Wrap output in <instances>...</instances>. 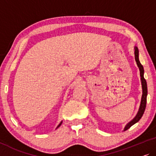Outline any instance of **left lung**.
Wrapping results in <instances>:
<instances>
[{"label":"left lung","mask_w":156,"mask_h":156,"mask_svg":"<svg viewBox=\"0 0 156 156\" xmlns=\"http://www.w3.org/2000/svg\"><path fill=\"white\" fill-rule=\"evenodd\" d=\"M135 59L136 61V63L138 65V67L139 68L140 70V76H141V84H142V89H143V95H142V98H141V105H140V108L139 110V112L136 116L134 119H133L132 121H131L128 124L126 125V127L124 128V131L129 129L130 127L136 123L138 122L140 120V119L143 116L145 109H146V98H147V93H148V90H147V83L146 79L144 77V70L143 66L141 65V63H140L139 59V49L136 47H135Z\"/></svg>","instance_id":"8db88e82"}]
</instances>
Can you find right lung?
Here are the masks:
<instances>
[{
	"instance_id": "obj_1",
	"label": "right lung",
	"mask_w": 156,
	"mask_h": 156,
	"mask_svg": "<svg viewBox=\"0 0 156 156\" xmlns=\"http://www.w3.org/2000/svg\"><path fill=\"white\" fill-rule=\"evenodd\" d=\"M61 123H62V122H61V123H60V124H59V125H58V126H57V128H58V126H60V125L61 124Z\"/></svg>"
}]
</instances>
